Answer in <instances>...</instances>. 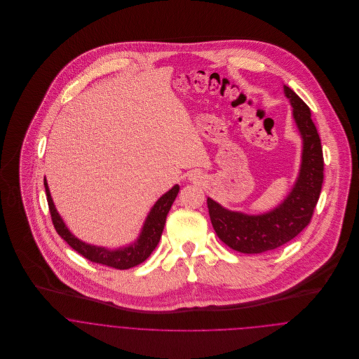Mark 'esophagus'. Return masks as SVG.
Segmentation results:
<instances>
[{"label":"esophagus","instance_id":"1","mask_svg":"<svg viewBox=\"0 0 359 359\" xmlns=\"http://www.w3.org/2000/svg\"><path fill=\"white\" fill-rule=\"evenodd\" d=\"M189 180H191V181H194V182H199V181H202V175H201V174H198V172H191Z\"/></svg>","mask_w":359,"mask_h":359}]
</instances>
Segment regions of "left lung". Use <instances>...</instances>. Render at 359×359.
<instances>
[{"mask_svg": "<svg viewBox=\"0 0 359 359\" xmlns=\"http://www.w3.org/2000/svg\"><path fill=\"white\" fill-rule=\"evenodd\" d=\"M285 97L303 141L299 175L287 196L262 214L228 210L207 198V207L217 236L231 249L245 255L273 250L296 238L311 221L323 182V154L309 107L287 86Z\"/></svg>", "mask_w": 359, "mask_h": 359, "instance_id": "8db88e82", "label": "left lung"}]
</instances>
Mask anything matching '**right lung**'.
Segmentation results:
<instances>
[{"mask_svg": "<svg viewBox=\"0 0 359 359\" xmlns=\"http://www.w3.org/2000/svg\"><path fill=\"white\" fill-rule=\"evenodd\" d=\"M44 187L47 194V201L50 205L51 212L52 224L57 232V235L67 242L69 246H72L76 252L86 258H88L93 262L107 265L117 269H128L133 268L141 262H144L148 257L152 255L156 246L158 245L161 232L164 229L167 214L174 203L178 192L180 185H174L168 192H165L163 196L157 199V202L152 205L151 211L148 212L145 222L141 228V232L138 238L130 243L128 246L118 248V249H107L103 246H95L80 241L77 236H74L69 228L66 226L65 221L59 215L56 207L53 205L51 198V192L48 188V182L44 178Z\"/></svg>", "mask_w": 359, "mask_h": 359, "instance_id": "1", "label": "right lung"}]
</instances>
